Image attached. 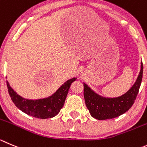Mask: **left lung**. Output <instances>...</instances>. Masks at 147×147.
<instances>
[{
    "instance_id": "obj_1",
    "label": "left lung",
    "mask_w": 147,
    "mask_h": 147,
    "mask_svg": "<svg viewBox=\"0 0 147 147\" xmlns=\"http://www.w3.org/2000/svg\"><path fill=\"white\" fill-rule=\"evenodd\" d=\"M143 75V63L136 82L124 95L113 98H103L97 95L86 84L84 86V98L90 115L97 120H107L119 117L134 105L138 95Z\"/></svg>"
}]
</instances>
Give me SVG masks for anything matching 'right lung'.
<instances>
[{"mask_svg":"<svg viewBox=\"0 0 147 147\" xmlns=\"http://www.w3.org/2000/svg\"><path fill=\"white\" fill-rule=\"evenodd\" d=\"M75 80L76 78H72L67 80L51 96L38 100L23 98L10 87L8 82H6V84L9 96L16 107L27 115L36 118L47 119L54 117L60 112L64 104L71 83Z\"/></svg>","mask_w":147,"mask_h":147,"instance_id":"add662e5","label":"right lung"}]
</instances>
